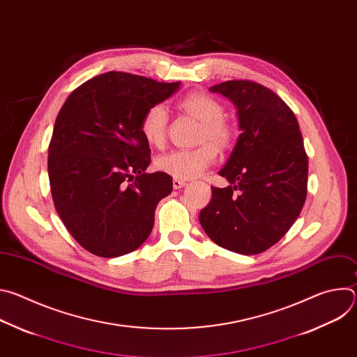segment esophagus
Returning a JSON list of instances; mask_svg holds the SVG:
<instances>
[{
    "label": "esophagus",
    "instance_id": "1",
    "mask_svg": "<svg viewBox=\"0 0 357 357\" xmlns=\"http://www.w3.org/2000/svg\"><path fill=\"white\" fill-rule=\"evenodd\" d=\"M174 189H181V188H183L185 185H186V181H183V179H174Z\"/></svg>",
    "mask_w": 357,
    "mask_h": 357
}]
</instances>
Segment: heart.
<instances>
[{
	"mask_svg": "<svg viewBox=\"0 0 357 357\" xmlns=\"http://www.w3.org/2000/svg\"><path fill=\"white\" fill-rule=\"evenodd\" d=\"M179 109L202 123L200 141L203 142L193 149H176L162 155L157 167L164 174L176 179H193L213 165L219 155V146H226L233 137L230 126L223 120L225 109L216 98L206 93H190L179 101ZM168 113L164 106H151L142 114L139 130L145 141L154 146L165 142Z\"/></svg>",
	"mask_w": 357,
	"mask_h": 357,
	"instance_id": "obj_1",
	"label": "heart"
}]
</instances>
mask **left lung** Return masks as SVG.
<instances>
[{"label": "left lung", "instance_id": "1", "mask_svg": "<svg viewBox=\"0 0 357 357\" xmlns=\"http://www.w3.org/2000/svg\"><path fill=\"white\" fill-rule=\"evenodd\" d=\"M211 91L237 109L241 134L219 171L230 185L212 186L199 222L220 247L251 256L274 245L298 219L307 199L308 157L292 110L268 87L227 80Z\"/></svg>", "mask_w": 357, "mask_h": 357}]
</instances>
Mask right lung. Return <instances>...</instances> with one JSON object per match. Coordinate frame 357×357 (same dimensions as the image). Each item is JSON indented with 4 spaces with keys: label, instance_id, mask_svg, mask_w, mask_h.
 <instances>
[{
    "label": "right lung",
    "instance_id": "obj_1",
    "mask_svg": "<svg viewBox=\"0 0 357 357\" xmlns=\"http://www.w3.org/2000/svg\"><path fill=\"white\" fill-rule=\"evenodd\" d=\"M179 86L107 72L75 89L62 106L49 144L50 192L72 237L94 256L137 250L172 192L171 175L145 172L151 149L139 123Z\"/></svg>",
    "mask_w": 357,
    "mask_h": 357
}]
</instances>
